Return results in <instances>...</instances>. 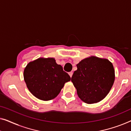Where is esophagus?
<instances>
[{"instance_id":"esophagus-1","label":"esophagus","mask_w":131,"mask_h":131,"mask_svg":"<svg viewBox=\"0 0 131 131\" xmlns=\"http://www.w3.org/2000/svg\"><path fill=\"white\" fill-rule=\"evenodd\" d=\"M69 75L70 77H72V75H73V72H69Z\"/></svg>"}]
</instances>
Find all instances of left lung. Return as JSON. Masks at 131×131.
<instances>
[{"mask_svg": "<svg viewBox=\"0 0 131 131\" xmlns=\"http://www.w3.org/2000/svg\"><path fill=\"white\" fill-rule=\"evenodd\" d=\"M71 81L78 96L91 104L102 101L108 95L115 81V71L108 60L92 56L77 65Z\"/></svg>", "mask_w": 131, "mask_h": 131, "instance_id": "left-lung-1", "label": "left lung"}]
</instances>
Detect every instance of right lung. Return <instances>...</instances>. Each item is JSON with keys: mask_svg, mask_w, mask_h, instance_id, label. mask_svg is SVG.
I'll use <instances>...</instances> for the list:
<instances>
[{"mask_svg": "<svg viewBox=\"0 0 131 131\" xmlns=\"http://www.w3.org/2000/svg\"><path fill=\"white\" fill-rule=\"evenodd\" d=\"M23 77L29 91L43 101L54 99L64 84L71 80L70 76L53 58H39L29 63Z\"/></svg>", "mask_w": 131, "mask_h": 131, "instance_id": "obj_1", "label": "right lung"}]
</instances>
